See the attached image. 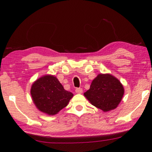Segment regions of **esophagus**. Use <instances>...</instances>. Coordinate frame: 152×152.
<instances>
[{
    "label": "esophagus",
    "mask_w": 152,
    "mask_h": 152,
    "mask_svg": "<svg viewBox=\"0 0 152 152\" xmlns=\"http://www.w3.org/2000/svg\"><path fill=\"white\" fill-rule=\"evenodd\" d=\"M75 91L76 93L81 94V93H82V92H83V90H82V88H76Z\"/></svg>",
    "instance_id": "esophagus-1"
}]
</instances>
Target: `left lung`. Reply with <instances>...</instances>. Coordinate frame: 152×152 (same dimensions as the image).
<instances>
[{
	"label": "left lung",
	"mask_w": 152,
	"mask_h": 152,
	"mask_svg": "<svg viewBox=\"0 0 152 152\" xmlns=\"http://www.w3.org/2000/svg\"><path fill=\"white\" fill-rule=\"evenodd\" d=\"M123 94L124 88L119 80L110 74H100L84 94L92 105L107 112L118 106Z\"/></svg>",
	"instance_id": "obj_1"
}]
</instances>
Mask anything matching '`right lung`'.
Returning <instances> with one entry per match:
<instances>
[{"label": "right lung", "instance_id": "obj_1", "mask_svg": "<svg viewBox=\"0 0 152 152\" xmlns=\"http://www.w3.org/2000/svg\"><path fill=\"white\" fill-rule=\"evenodd\" d=\"M31 94L37 109L50 115L57 114L66 107L73 96L56 77L50 75L36 80L31 88Z\"/></svg>", "mask_w": 152, "mask_h": 152}]
</instances>
